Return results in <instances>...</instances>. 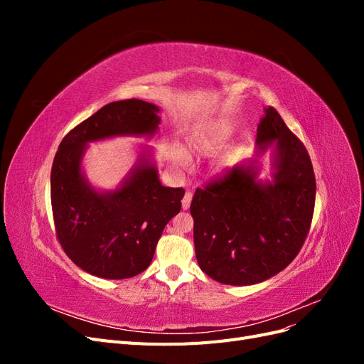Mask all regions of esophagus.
Instances as JSON below:
<instances>
[{
    "label": "esophagus",
    "mask_w": 364,
    "mask_h": 364,
    "mask_svg": "<svg viewBox=\"0 0 364 364\" xmlns=\"http://www.w3.org/2000/svg\"><path fill=\"white\" fill-rule=\"evenodd\" d=\"M191 199H193V193L188 190V191L185 193L183 199H182V208H183V209H188V208H190V205H191Z\"/></svg>",
    "instance_id": "1"
}]
</instances>
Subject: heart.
<instances>
[{
    "label": "heart",
    "instance_id": "heart-1",
    "mask_svg": "<svg viewBox=\"0 0 364 364\" xmlns=\"http://www.w3.org/2000/svg\"><path fill=\"white\" fill-rule=\"evenodd\" d=\"M230 134H232V127L229 124L213 123L206 126L200 134L197 135V138L194 139V146L196 149H199L202 151H214L226 144L228 139L230 138ZM170 158L176 165H178V167H185L186 165V155L185 151L179 147L171 149Z\"/></svg>",
    "mask_w": 364,
    "mask_h": 364
}]
</instances>
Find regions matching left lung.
<instances>
[{"instance_id":"obj_1","label":"left lung","mask_w":364,"mask_h":364,"mask_svg":"<svg viewBox=\"0 0 364 364\" xmlns=\"http://www.w3.org/2000/svg\"><path fill=\"white\" fill-rule=\"evenodd\" d=\"M257 142L277 141L273 183L255 181V161L226 168L197 188L190 206L200 269L222 284L250 285L284 270L310 232L316 178L310 155L274 107Z\"/></svg>"}]
</instances>
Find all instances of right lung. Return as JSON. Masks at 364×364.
<instances>
[{"mask_svg": "<svg viewBox=\"0 0 364 364\" xmlns=\"http://www.w3.org/2000/svg\"><path fill=\"white\" fill-rule=\"evenodd\" d=\"M159 109L138 98L112 102L63 136L51 167V208L63 252L82 270L106 279L144 272L162 230L181 211L183 188L161 185L153 165H136L119 190L100 194L83 179L86 142L158 129Z\"/></svg>", "mask_w": 364, "mask_h": 364, "instance_id": "1", "label": "right lung"}]
</instances>
